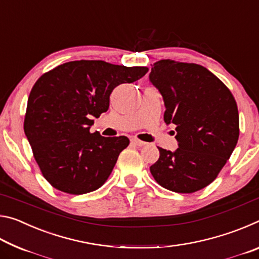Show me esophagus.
<instances>
[{"label": "esophagus", "instance_id": "obj_1", "mask_svg": "<svg viewBox=\"0 0 259 259\" xmlns=\"http://www.w3.org/2000/svg\"><path fill=\"white\" fill-rule=\"evenodd\" d=\"M131 143H133L134 145L139 146V147L146 145L145 142H142V140H139V139H137V138H133V139H131Z\"/></svg>", "mask_w": 259, "mask_h": 259}]
</instances>
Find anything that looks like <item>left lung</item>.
<instances>
[{"instance_id":"obj_1","label":"left lung","mask_w":259,"mask_h":259,"mask_svg":"<svg viewBox=\"0 0 259 259\" xmlns=\"http://www.w3.org/2000/svg\"><path fill=\"white\" fill-rule=\"evenodd\" d=\"M150 82L163 97L164 122L176 125V151L157 147L151 165L166 190L193 193L208 186L230 159L239 139V112L227 87L198 64L163 59L153 64Z\"/></svg>"}]
</instances>
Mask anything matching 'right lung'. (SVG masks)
Segmentation results:
<instances>
[{
    "mask_svg": "<svg viewBox=\"0 0 259 259\" xmlns=\"http://www.w3.org/2000/svg\"><path fill=\"white\" fill-rule=\"evenodd\" d=\"M147 72V67L75 60L38 78L28 97L24 130L52 186L78 195L107 181L129 139L91 134V119L107 111L114 88L137 81Z\"/></svg>",
    "mask_w": 259,
    "mask_h": 259,
    "instance_id": "1",
    "label": "right lung"
}]
</instances>
